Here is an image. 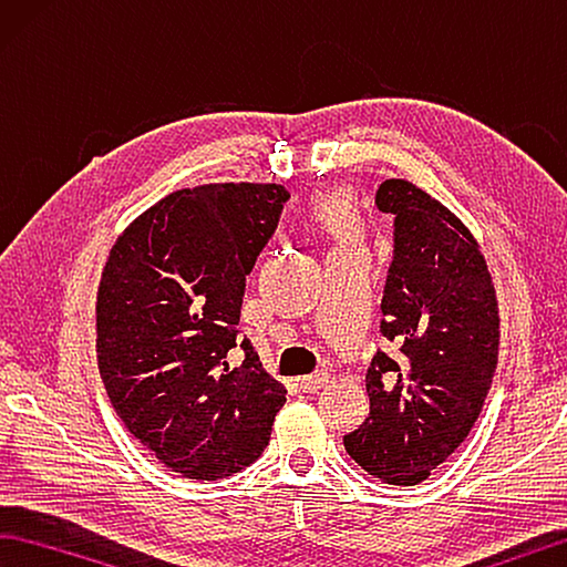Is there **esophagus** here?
I'll use <instances>...</instances> for the list:
<instances>
[{
	"instance_id": "esophagus-1",
	"label": "esophagus",
	"mask_w": 567,
	"mask_h": 567,
	"mask_svg": "<svg viewBox=\"0 0 567 567\" xmlns=\"http://www.w3.org/2000/svg\"><path fill=\"white\" fill-rule=\"evenodd\" d=\"M329 371H316V373H311V375H303V379H299V389L303 391V393H316V391H321L326 383H329Z\"/></svg>"
}]
</instances>
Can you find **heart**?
<instances>
[{"instance_id": "heart-1", "label": "heart", "mask_w": 567, "mask_h": 567, "mask_svg": "<svg viewBox=\"0 0 567 567\" xmlns=\"http://www.w3.org/2000/svg\"><path fill=\"white\" fill-rule=\"evenodd\" d=\"M316 226L331 238L336 248H359L363 236L361 216L355 212L349 194L326 192L311 206Z\"/></svg>"}]
</instances>
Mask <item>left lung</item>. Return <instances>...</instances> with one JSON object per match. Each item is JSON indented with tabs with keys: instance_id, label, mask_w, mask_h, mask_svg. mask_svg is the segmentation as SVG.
<instances>
[{
	"instance_id": "1",
	"label": "left lung",
	"mask_w": 567,
	"mask_h": 567,
	"mask_svg": "<svg viewBox=\"0 0 567 567\" xmlns=\"http://www.w3.org/2000/svg\"><path fill=\"white\" fill-rule=\"evenodd\" d=\"M375 206L393 216L381 336L399 351L373 355L371 413L343 445L373 478L415 485L478 421L498 365V301L475 238L431 194L385 178Z\"/></svg>"
}]
</instances>
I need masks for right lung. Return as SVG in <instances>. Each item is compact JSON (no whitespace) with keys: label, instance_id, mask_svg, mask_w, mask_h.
Returning a JSON list of instances; mask_svg holds the SVG:
<instances>
[{"label":"right lung","instance_id":"obj_1","mask_svg":"<svg viewBox=\"0 0 567 567\" xmlns=\"http://www.w3.org/2000/svg\"><path fill=\"white\" fill-rule=\"evenodd\" d=\"M281 184L182 188L134 218L96 293V359L126 431L166 468L218 481L271 439L286 389L238 319L256 256L278 226ZM238 344L245 363L227 361Z\"/></svg>","mask_w":567,"mask_h":567}]
</instances>
